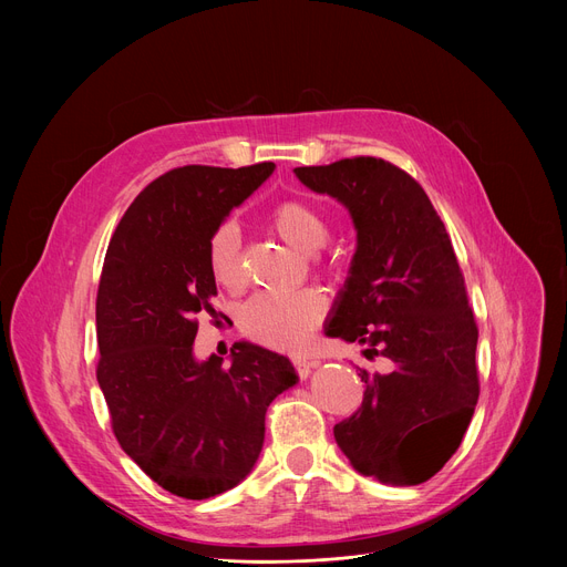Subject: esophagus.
Wrapping results in <instances>:
<instances>
[{
  "label": "esophagus",
  "instance_id": "obj_1",
  "mask_svg": "<svg viewBox=\"0 0 567 567\" xmlns=\"http://www.w3.org/2000/svg\"><path fill=\"white\" fill-rule=\"evenodd\" d=\"M291 361H293V368H296V372H298L300 377H307V374H309V370H311V368H316V363H318V361L307 359V357H293Z\"/></svg>",
  "mask_w": 567,
  "mask_h": 567
}]
</instances>
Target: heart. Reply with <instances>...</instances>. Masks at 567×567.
Segmentation results:
<instances>
[{
    "label": "heart",
    "mask_w": 567,
    "mask_h": 567,
    "mask_svg": "<svg viewBox=\"0 0 567 567\" xmlns=\"http://www.w3.org/2000/svg\"><path fill=\"white\" fill-rule=\"evenodd\" d=\"M271 226L276 233L302 254H313L330 237L326 213L309 199L291 197L274 206ZM206 260L210 276L228 291L247 282L241 235L233 219L219 221L208 235ZM328 311V300L316 289L298 291H258L239 313V328L249 339L289 348L300 343Z\"/></svg>",
    "instance_id": "heart-1"
}]
</instances>
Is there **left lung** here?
<instances>
[{"mask_svg":"<svg viewBox=\"0 0 567 567\" xmlns=\"http://www.w3.org/2000/svg\"><path fill=\"white\" fill-rule=\"evenodd\" d=\"M296 177L348 206L357 254L328 337L365 346L361 409L334 426L352 466L411 487L433 477L471 424L477 326L451 237L424 188L390 161L352 156Z\"/></svg>","mask_w":567,"mask_h":567,"instance_id":"8db88e82","label":"left lung"}]
</instances>
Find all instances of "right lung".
I'll use <instances>...</instances> for the list:
<instances>
[{"label": "right lung", "instance_id": "right-lung-1", "mask_svg": "<svg viewBox=\"0 0 567 567\" xmlns=\"http://www.w3.org/2000/svg\"><path fill=\"white\" fill-rule=\"evenodd\" d=\"M184 166L147 184L107 247L99 296L96 379L121 449L158 487L186 501L233 489L254 468L269 403L298 377L251 343L199 363V316L217 318L206 260L213 228L274 173Z\"/></svg>", "mask_w": 567, "mask_h": 567}]
</instances>
